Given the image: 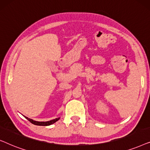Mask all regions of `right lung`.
I'll list each match as a JSON object with an SVG mask.
<instances>
[{
    "mask_svg": "<svg viewBox=\"0 0 150 150\" xmlns=\"http://www.w3.org/2000/svg\"><path fill=\"white\" fill-rule=\"evenodd\" d=\"M24 117H25L26 120H28V121L30 123H32L34 125H37V126H50V125H52L53 124H54L55 122H57L60 117H58V118H56V119H54V120H50V121H48V122H38V121H35V120H32V119H30L27 117L23 115Z\"/></svg>",
    "mask_w": 150,
    "mask_h": 150,
    "instance_id": "1",
    "label": "right lung"
}]
</instances>
